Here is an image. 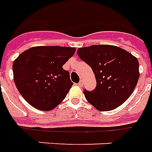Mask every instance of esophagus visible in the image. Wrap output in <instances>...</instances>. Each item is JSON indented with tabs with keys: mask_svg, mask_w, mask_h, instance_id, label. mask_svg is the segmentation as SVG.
<instances>
[{
	"mask_svg": "<svg viewBox=\"0 0 152 152\" xmlns=\"http://www.w3.org/2000/svg\"><path fill=\"white\" fill-rule=\"evenodd\" d=\"M78 85L79 86V87H83V80H81V81L78 83Z\"/></svg>",
	"mask_w": 152,
	"mask_h": 152,
	"instance_id": "1",
	"label": "esophagus"
}]
</instances>
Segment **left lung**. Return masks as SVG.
<instances>
[{
  "label": "left lung",
  "instance_id": "left-lung-1",
  "mask_svg": "<svg viewBox=\"0 0 152 152\" xmlns=\"http://www.w3.org/2000/svg\"><path fill=\"white\" fill-rule=\"evenodd\" d=\"M78 56L95 74L96 88L83 93L96 110H112L133 93L139 78V63L129 51L112 45H92L78 48Z\"/></svg>",
  "mask_w": 152,
  "mask_h": 152
}]
</instances>
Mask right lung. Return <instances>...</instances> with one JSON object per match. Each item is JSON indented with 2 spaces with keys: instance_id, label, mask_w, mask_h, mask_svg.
I'll list each match as a JSON object with an SVG mask.
<instances>
[{
  "instance_id": "obj_1",
  "label": "right lung",
  "mask_w": 152,
  "mask_h": 152,
  "mask_svg": "<svg viewBox=\"0 0 152 152\" xmlns=\"http://www.w3.org/2000/svg\"><path fill=\"white\" fill-rule=\"evenodd\" d=\"M74 47H33L13 63L14 81L26 102L34 108L48 111L65 98L73 83L63 69L74 56Z\"/></svg>"
}]
</instances>
